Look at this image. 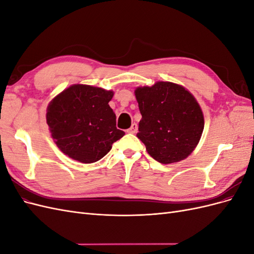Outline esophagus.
<instances>
[{
    "mask_svg": "<svg viewBox=\"0 0 254 254\" xmlns=\"http://www.w3.org/2000/svg\"><path fill=\"white\" fill-rule=\"evenodd\" d=\"M136 131H137V125L135 124V123H132L131 127H130V128L127 130V132H128V133H135Z\"/></svg>",
    "mask_w": 254,
    "mask_h": 254,
    "instance_id": "obj_1",
    "label": "esophagus"
}]
</instances>
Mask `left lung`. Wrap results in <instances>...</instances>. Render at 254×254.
Here are the masks:
<instances>
[{
  "instance_id": "left-lung-1",
  "label": "left lung",
  "mask_w": 254,
  "mask_h": 254,
  "mask_svg": "<svg viewBox=\"0 0 254 254\" xmlns=\"http://www.w3.org/2000/svg\"><path fill=\"white\" fill-rule=\"evenodd\" d=\"M142 119L136 136L158 162L188 158L200 140L204 120L196 98L180 84L158 81L134 91Z\"/></svg>"
}]
</instances>
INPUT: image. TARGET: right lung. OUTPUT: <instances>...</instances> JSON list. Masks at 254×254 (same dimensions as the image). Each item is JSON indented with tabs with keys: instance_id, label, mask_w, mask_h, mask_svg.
<instances>
[{
	"instance_id": "obj_1",
	"label": "right lung",
	"mask_w": 254,
	"mask_h": 254,
	"mask_svg": "<svg viewBox=\"0 0 254 254\" xmlns=\"http://www.w3.org/2000/svg\"><path fill=\"white\" fill-rule=\"evenodd\" d=\"M113 91L73 84L52 99L47 123L52 137L64 155L81 163L101 160L125 134L117 128L109 102Z\"/></svg>"
}]
</instances>
